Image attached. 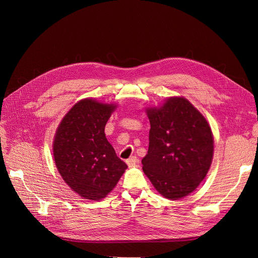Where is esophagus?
Instances as JSON below:
<instances>
[{
	"instance_id": "1",
	"label": "esophagus",
	"mask_w": 258,
	"mask_h": 258,
	"mask_svg": "<svg viewBox=\"0 0 258 258\" xmlns=\"http://www.w3.org/2000/svg\"><path fill=\"white\" fill-rule=\"evenodd\" d=\"M138 161H139V159H138L137 156H132V157H130L129 159H127V160H126L127 165H128L129 167L136 165V163H138Z\"/></svg>"
}]
</instances>
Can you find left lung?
I'll return each mask as SVG.
<instances>
[{
	"mask_svg": "<svg viewBox=\"0 0 258 258\" xmlns=\"http://www.w3.org/2000/svg\"><path fill=\"white\" fill-rule=\"evenodd\" d=\"M151 122L143 171L163 197L171 200L192 192L213 158V136L208 121L184 98H170L147 110Z\"/></svg>",
	"mask_w": 258,
	"mask_h": 258,
	"instance_id": "1",
	"label": "left lung"
}]
</instances>
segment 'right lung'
Here are the masks:
<instances>
[{
    "label": "right lung",
    "instance_id": "right-lung-1",
    "mask_svg": "<svg viewBox=\"0 0 258 258\" xmlns=\"http://www.w3.org/2000/svg\"><path fill=\"white\" fill-rule=\"evenodd\" d=\"M115 107L84 99L63 117L54 136L53 157L59 173L85 199L104 198L127 169L104 134Z\"/></svg>",
    "mask_w": 258,
    "mask_h": 258
}]
</instances>
